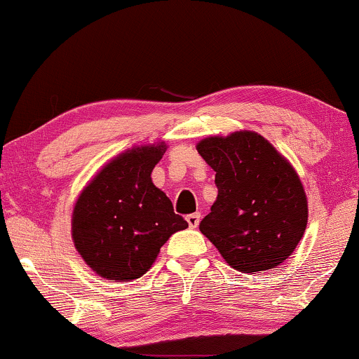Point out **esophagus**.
Masks as SVG:
<instances>
[{"label":"esophagus","instance_id":"1","mask_svg":"<svg viewBox=\"0 0 359 359\" xmlns=\"http://www.w3.org/2000/svg\"><path fill=\"white\" fill-rule=\"evenodd\" d=\"M187 222H189V226H191L192 229H196L198 226V222H201V214L196 212V214L187 215Z\"/></svg>","mask_w":359,"mask_h":359}]
</instances>
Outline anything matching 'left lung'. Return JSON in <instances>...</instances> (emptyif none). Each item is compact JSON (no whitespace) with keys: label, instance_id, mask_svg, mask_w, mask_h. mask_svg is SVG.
Returning <instances> with one entry per match:
<instances>
[{"label":"left lung","instance_id":"8db88e82","mask_svg":"<svg viewBox=\"0 0 359 359\" xmlns=\"http://www.w3.org/2000/svg\"><path fill=\"white\" fill-rule=\"evenodd\" d=\"M217 198L201 232L239 273L274 269L294 252L308 226V197L291 162L257 132L202 138Z\"/></svg>","mask_w":359,"mask_h":359}]
</instances>
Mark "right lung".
I'll return each instance as SVG.
<instances>
[{"label":"right lung","instance_id":"1","mask_svg":"<svg viewBox=\"0 0 359 359\" xmlns=\"http://www.w3.org/2000/svg\"><path fill=\"white\" fill-rule=\"evenodd\" d=\"M165 150V142H157L118 154L92 177L73 205V244L103 279H138L168 237L189 227L152 182L154 167Z\"/></svg>","mask_w":359,"mask_h":359}]
</instances>
